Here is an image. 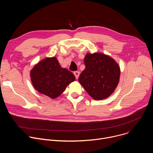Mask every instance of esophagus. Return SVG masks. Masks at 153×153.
I'll return each mask as SVG.
<instances>
[{
    "instance_id": "34e87169",
    "label": "esophagus",
    "mask_w": 153,
    "mask_h": 153,
    "mask_svg": "<svg viewBox=\"0 0 153 153\" xmlns=\"http://www.w3.org/2000/svg\"><path fill=\"white\" fill-rule=\"evenodd\" d=\"M74 74L76 78L77 79L79 76V75H80V72L79 71H74Z\"/></svg>"
}]
</instances>
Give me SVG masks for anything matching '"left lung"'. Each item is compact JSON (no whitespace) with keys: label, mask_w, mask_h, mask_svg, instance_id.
<instances>
[{"label":"left lung","mask_w":153,"mask_h":153,"mask_svg":"<svg viewBox=\"0 0 153 153\" xmlns=\"http://www.w3.org/2000/svg\"><path fill=\"white\" fill-rule=\"evenodd\" d=\"M85 70L79 82L88 94L96 100L106 99L115 90L120 78L119 65L111 57L102 53H87Z\"/></svg>","instance_id":"1"}]
</instances>
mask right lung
I'll return each instance as SVG.
<instances>
[{"instance_id":"obj_1","label":"right lung","mask_w":153,"mask_h":153,"mask_svg":"<svg viewBox=\"0 0 153 153\" xmlns=\"http://www.w3.org/2000/svg\"><path fill=\"white\" fill-rule=\"evenodd\" d=\"M31 82L40 93L55 99L75 80L74 75L60 67L56 57H47L36 64L30 71Z\"/></svg>"}]
</instances>
